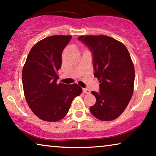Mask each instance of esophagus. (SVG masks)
<instances>
[{
  "instance_id": "esophagus-1",
  "label": "esophagus",
  "mask_w": 156,
  "mask_h": 156,
  "mask_svg": "<svg viewBox=\"0 0 156 156\" xmlns=\"http://www.w3.org/2000/svg\"><path fill=\"white\" fill-rule=\"evenodd\" d=\"M83 93H85V94H90V91L88 89H86V88L83 89Z\"/></svg>"
}]
</instances>
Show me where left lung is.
Masks as SVG:
<instances>
[{
	"instance_id": "left-lung-1",
	"label": "left lung",
	"mask_w": 156,
	"mask_h": 156,
	"mask_svg": "<svg viewBox=\"0 0 156 156\" xmlns=\"http://www.w3.org/2000/svg\"><path fill=\"white\" fill-rule=\"evenodd\" d=\"M93 54L94 76L100 83V92L92 91L95 104L90 107L94 117L112 121L122 115L132 97L134 66L126 47L105 35L78 37Z\"/></svg>"
}]
</instances>
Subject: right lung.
I'll return each instance as SVG.
<instances>
[{
	"instance_id": "1",
	"label": "right lung",
	"mask_w": 156,
	"mask_h": 156,
	"mask_svg": "<svg viewBox=\"0 0 156 156\" xmlns=\"http://www.w3.org/2000/svg\"><path fill=\"white\" fill-rule=\"evenodd\" d=\"M71 36L54 35L37 42L30 50L23 66L24 93L30 108L46 122H57L67 115L71 102L82 93L78 84L56 83L61 55Z\"/></svg>"
}]
</instances>
